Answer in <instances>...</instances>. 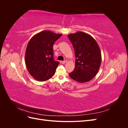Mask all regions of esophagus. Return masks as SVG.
<instances>
[{
  "mask_svg": "<svg viewBox=\"0 0 128 128\" xmlns=\"http://www.w3.org/2000/svg\"><path fill=\"white\" fill-rule=\"evenodd\" d=\"M67 60H64V61H61V63L62 64H65L66 63H67Z\"/></svg>",
  "mask_w": 128,
  "mask_h": 128,
  "instance_id": "obj_1",
  "label": "esophagus"
}]
</instances>
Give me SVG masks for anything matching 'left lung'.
<instances>
[{"label": "left lung", "instance_id": "obj_1", "mask_svg": "<svg viewBox=\"0 0 128 128\" xmlns=\"http://www.w3.org/2000/svg\"><path fill=\"white\" fill-rule=\"evenodd\" d=\"M68 37L73 45L76 57L75 69L69 75L79 83L88 82L96 75L101 64L99 46L94 38L83 32L69 34Z\"/></svg>", "mask_w": 128, "mask_h": 128}]
</instances>
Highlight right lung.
Instances as JSON below:
<instances>
[{"instance_id":"obj_1","label":"right lung","mask_w":128,"mask_h":128,"mask_svg":"<svg viewBox=\"0 0 128 128\" xmlns=\"http://www.w3.org/2000/svg\"><path fill=\"white\" fill-rule=\"evenodd\" d=\"M62 36L45 30L36 34L29 40L25 54L27 69L33 78L45 81L54 75L59 62L54 59L53 46Z\"/></svg>"}]
</instances>
